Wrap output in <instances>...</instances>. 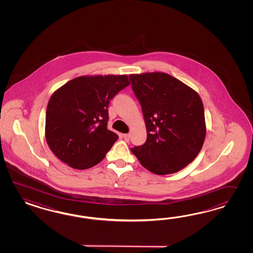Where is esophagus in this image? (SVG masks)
<instances>
[{"mask_svg":"<svg viewBox=\"0 0 253 253\" xmlns=\"http://www.w3.org/2000/svg\"><path fill=\"white\" fill-rule=\"evenodd\" d=\"M123 137L126 142H128L130 140V134L129 133H125V134H123Z\"/></svg>","mask_w":253,"mask_h":253,"instance_id":"esophagus-1","label":"esophagus"}]
</instances>
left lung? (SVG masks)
<instances>
[{
  "mask_svg": "<svg viewBox=\"0 0 253 253\" xmlns=\"http://www.w3.org/2000/svg\"><path fill=\"white\" fill-rule=\"evenodd\" d=\"M131 89L143 111L146 143L130 151L155 174L174 173L196 159L206 136L199 93L162 72L130 74Z\"/></svg>",
  "mask_w": 253,
  "mask_h": 253,
  "instance_id": "8db88e82",
  "label": "left lung"
}]
</instances>
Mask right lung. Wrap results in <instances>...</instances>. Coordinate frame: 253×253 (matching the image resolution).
Masks as SVG:
<instances>
[{
  "mask_svg": "<svg viewBox=\"0 0 253 253\" xmlns=\"http://www.w3.org/2000/svg\"><path fill=\"white\" fill-rule=\"evenodd\" d=\"M129 84L126 75L82 76L56 90L46 108V141L53 153L78 169L98 164L119 138L107 129L109 102Z\"/></svg>",
  "mask_w": 253,
  "mask_h": 253,
  "instance_id": "obj_1",
  "label": "right lung"
}]
</instances>
